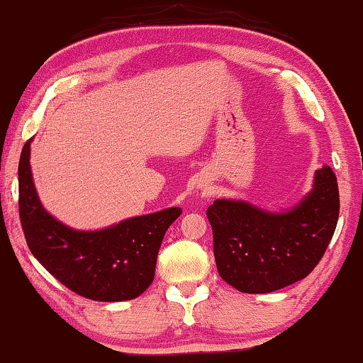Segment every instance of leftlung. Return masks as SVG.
<instances>
[{
	"label": "left lung",
	"instance_id": "obj_1",
	"mask_svg": "<svg viewBox=\"0 0 363 363\" xmlns=\"http://www.w3.org/2000/svg\"><path fill=\"white\" fill-rule=\"evenodd\" d=\"M338 215V183L329 166L316 170L311 193L286 213L218 199L207 208L218 273L246 294L273 292L300 281L323 259Z\"/></svg>",
	"mask_w": 363,
	"mask_h": 363
}]
</instances>
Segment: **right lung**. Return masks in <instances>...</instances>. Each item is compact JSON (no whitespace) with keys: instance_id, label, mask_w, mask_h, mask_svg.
<instances>
[{"instance_id":"add662e5","label":"right lung","mask_w":363,"mask_h":363,"mask_svg":"<svg viewBox=\"0 0 363 363\" xmlns=\"http://www.w3.org/2000/svg\"><path fill=\"white\" fill-rule=\"evenodd\" d=\"M26 140L18 162V213L30 251L45 270L79 296L98 302L139 297L155 278L164 234L179 207L96 232L74 230L47 213L34 188Z\"/></svg>"}]
</instances>
